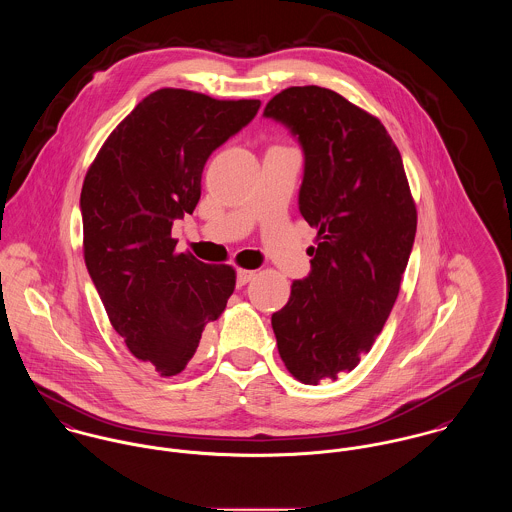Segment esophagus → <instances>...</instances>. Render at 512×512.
Segmentation results:
<instances>
[{
	"mask_svg": "<svg viewBox=\"0 0 512 512\" xmlns=\"http://www.w3.org/2000/svg\"><path fill=\"white\" fill-rule=\"evenodd\" d=\"M254 276H256L254 270H238L236 282H238V286H246L250 280H254Z\"/></svg>",
	"mask_w": 512,
	"mask_h": 512,
	"instance_id": "esophagus-1",
	"label": "esophagus"
}]
</instances>
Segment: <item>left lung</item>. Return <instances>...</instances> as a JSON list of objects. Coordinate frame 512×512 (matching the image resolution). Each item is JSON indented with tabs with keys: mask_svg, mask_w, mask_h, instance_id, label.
Returning a JSON list of instances; mask_svg holds the SVG:
<instances>
[{
	"mask_svg": "<svg viewBox=\"0 0 512 512\" xmlns=\"http://www.w3.org/2000/svg\"><path fill=\"white\" fill-rule=\"evenodd\" d=\"M264 116L305 155L299 213L317 228L311 272L272 315L278 351L303 384L337 380L370 351L400 292L418 213L404 163L378 118L321 86L276 94Z\"/></svg>",
	"mask_w": 512,
	"mask_h": 512,
	"instance_id": "left-lung-1",
	"label": "left lung"
}]
</instances>
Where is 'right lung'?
Here are the masks:
<instances>
[{"label": "right lung", "instance_id": "obj_1", "mask_svg": "<svg viewBox=\"0 0 512 512\" xmlns=\"http://www.w3.org/2000/svg\"><path fill=\"white\" fill-rule=\"evenodd\" d=\"M258 108L260 100L155 90L116 126L84 177L88 274L130 353L161 376L193 359L236 286L232 266L175 252L173 220L195 211L209 155Z\"/></svg>", "mask_w": 512, "mask_h": 512}]
</instances>
